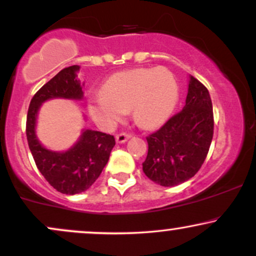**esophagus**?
Returning a JSON list of instances; mask_svg holds the SVG:
<instances>
[{
	"label": "esophagus",
	"instance_id": "34e87169",
	"mask_svg": "<svg viewBox=\"0 0 256 256\" xmlns=\"http://www.w3.org/2000/svg\"><path fill=\"white\" fill-rule=\"evenodd\" d=\"M131 138V134H116V143H119V144H122V143H125L126 140H128Z\"/></svg>",
	"mask_w": 256,
	"mask_h": 256
}]
</instances>
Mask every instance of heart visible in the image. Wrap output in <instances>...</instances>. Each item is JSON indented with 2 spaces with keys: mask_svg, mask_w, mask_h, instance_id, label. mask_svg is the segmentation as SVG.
<instances>
[{
  "mask_svg": "<svg viewBox=\"0 0 256 256\" xmlns=\"http://www.w3.org/2000/svg\"><path fill=\"white\" fill-rule=\"evenodd\" d=\"M90 98L88 113L96 125L112 128L126 110L144 128H158L173 114L178 101L175 76L164 68H138L114 74Z\"/></svg>",
  "mask_w": 256,
  "mask_h": 256,
  "instance_id": "heart-1",
  "label": "heart"
}]
</instances>
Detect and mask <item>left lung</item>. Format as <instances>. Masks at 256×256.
Wrapping results in <instances>:
<instances>
[{
    "instance_id": "8db88e82",
    "label": "left lung",
    "mask_w": 256,
    "mask_h": 256,
    "mask_svg": "<svg viewBox=\"0 0 256 256\" xmlns=\"http://www.w3.org/2000/svg\"><path fill=\"white\" fill-rule=\"evenodd\" d=\"M214 137V112L208 90L190 75L186 104L158 131L146 137L143 172L150 180L173 187L193 178L204 163Z\"/></svg>"
}]
</instances>
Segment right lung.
<instances>
[{"mask_svg":"<svg viewBox=\"0 0 256 256\" xmlns=\"http://www.w3.org/2000/svg\"><path fill=\"white\" fill-rule=\"evenodd\" d=\"M78 66L66 68L42 86L30 100L26 122L28 146L39 172L54 188L69 196L84 192L96 181L116 146L113 136L89 128H83L76 143L66 152L48 149L36 137V118L45 101L83 98L84 84L78 78Z\"/></svg>","mask_w":256,"mask_h":256,"instance_id":"1","label":"right lung"}]
</instances>
